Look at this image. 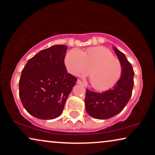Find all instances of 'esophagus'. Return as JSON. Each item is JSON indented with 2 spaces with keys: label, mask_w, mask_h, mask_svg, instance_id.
I'll list each match as a JSON object with an SVG mask.
<instances>
[{
  "label": "esophagus",
  "mask_w": 155,
  "mask_h": 155,
  "mask_svg": "<svg viewBox=\"0 0 155 155\" xmlns=\"http://www.w3.org/2000/svg\"><path fill=\"white\" fill-rule=\"evenodd\" d=\"M77 83L79 84H83V83H82V82L80 80H77Z\"/></svg>",
  "instance_id": "34e87169"
}]
</instances>
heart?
Returning a JSON list of instances; mask_svg holds the SVG:
<instances>
[{
  "label": "heart",
  "mask_w": 155,
  "mask_h": 155,
  "mask_svg": "<svg viewBox=\"0 0 155 155\" xmlns=\"http://www.w3.org/2000/svg\"><path fill=\"white\" fill-rule=\"evenodd\" d=\"M65 64L75 76L86 75L90 70L91 84L95 90L105 91L113 87L122 75L120 61L111 51L103 46L90 47L84 51L73 48L67 53Z\"/></svg>",
  "instance_id": "b5f03b06"
}]
</instances>
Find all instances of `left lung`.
<instances>
[{"instance_id":"8db88e82","label":"left lung","mask_w":155,"mask_h":155,"mask_svg":"<svg viewBox=\"0 0 155 155\" xmlns=\"http://www.w3.org/2000/svg\"><path fill=\"white\" fill-rule=\"evenodd\" d=\"M121 63L123 73L120 79L109 90L95 92L87 89L84 99L87 114L97 119H108L119 114L126 107L132 95L134 85V71L124 53L114 47Z\"/></svg>"}]
</instances>
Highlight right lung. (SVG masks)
<instances>
[{
    "label": "right lung",
    "mask_w": 155,
    "mask_h": 155,
    "mask_svg": "<svg viewBox=\"0 0 155 155\" xmlns=\"http://www.w3.org/2000/svg\"><path fill=\"white\" fill-rule=\"evenodd\" d=\"M68 47L55 45L41 50L27 61L19 81V96L25 109L39 119L58 117L77 81L67 73Z\"/></svg>",
    "instance_id": "obj_1"
}]
</instances>
